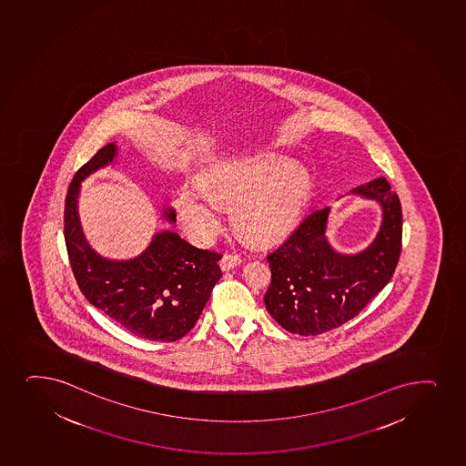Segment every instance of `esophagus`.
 Here are the masks:
<instances>
[{"instance_id":"esophagus-1","label":"esophagus","mask_w":466,"mask_h":466,"mask_svg":"<svg viewBox=\"0 0 466 466\" xmlns=\"http://www.w3.org/2000/svg\"><path fill=\"white\" fill-rule=\"evenodd\" d=\"M241 263V258L238 254H225L220 260V267L223 271H229L232 268L238 267Z\"/></svg>"}]
</instances>
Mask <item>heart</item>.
Listing matches in <instances>:
<instances>
[{
  "instance_id": "1",
  "label": "heart",
  "mask_w": 466,
  "mask_h": 466,
  "mask_svg": "<svg viewBox=\"0 0 466 466\" xmlns=\"http://www.w3.org/2000/svg\"><path fill=\"white\" fill-rule=\"evenodd\" d=\"M285 167L272 157L225 159L206 168L198 190H179L175 201L178 218L188 236L209 243L220 230L221 220L213 203L232 204L230 218L248 240L271 243L293 229L309 199V181L300 168Z\"/></svg>"
}]
</instances>
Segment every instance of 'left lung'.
Returning a JSON list of instances; mask_svg holds the SVG:
<instances>
[{
    "instance_id": "1",
    "label": "left lung",
    "mask_w": 466,
    "mask_h": 466,
    "mask_svg": "<svg viewBox=\"0 0 466 466\" xmlns=\"http://www.w3.org/2000/svg\"><path fill=\"white\" fill-rule=\"evenodd\" d=\"M349 194L375 199L382 210L377 237L358 254H340L327 238L329 206L305 217L287 240L268 254L271 285L265 305L280 327L320 335L355 318L392 279L401 252L403 215L384 177Z\"/></svg>"
}]
</instances>
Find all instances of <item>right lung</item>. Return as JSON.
<instances>
[{
    "label": "right lung",
    "instance_id": "right-lung-1",
    "mask_svg": "<svg viewBox=\"0 0 466 466\" xmlns=\"http://www.w3.org/2000/svg\"><path fill=\"white\" fill-rule=\"evenodd\" d=\"M117 157L115 142L102 147L74 175L65 203V243L80 291L142 339L173 342L194 329L215 283L221 278L218 252L188 245L177 232L161 230L146 251L130 260H110L89 246L80 226V184ZM162 217L177 221L172 208Z\"/></svg>",
    "mask_w": 466,
    "mask_h": 466
}]
</instances>
